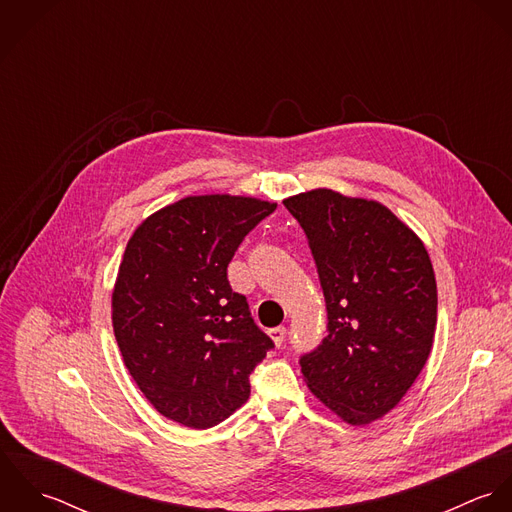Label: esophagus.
<instances>
[{"mask_svg":"<svg viewBox=\"0 0 512 512\" xmlns=\"http://www.w3.org/2000/svg\"><path fill=\"white\" fill-rule=\"evenodd\" d=\"M270 333V337H272V341L276 343V347H282L284 345V341H286V335H288V329L286 327H274V329H270L268 331Z\"/></svg>","mask_w":512,"mask_h":512,"instance_id":"esophagus-1","label":"esophagus"}]
</instances>
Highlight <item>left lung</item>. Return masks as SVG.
<instances>
[{
  "instance_id": "1",
  "label": "left lung",
  "mask_w": 512,
  "mask_h": 512,
  "mask_svg": "<svg viewBox=\"0 0 512 512\" xmlns=\"http://www.w3.org/2000/svg\"><path fill=\"white\" fill-rule=\"evenodd\" d=\"M303 228L327 303V337L299 365L353 426L390 412L426 365L438 288L422 240L376 201L315 189L284 201Z\"/></svg>"
}]
</instances>
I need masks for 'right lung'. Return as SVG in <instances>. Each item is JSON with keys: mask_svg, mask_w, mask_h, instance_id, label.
<instances>
[{"mask_svg": "<svg viewBox=\"0 0 512 512\" xmlns=\"http://www.w3.org/2000/svg\"><path fill=\"white\" fill-rule=\"evenodd\" d=\"M252 197H185L132 234L112 293L114 335L153 408L207 430L250 396L274 341L232 292L226 268L244 236L276 211Z\"/></svg>", "mask_w": 512, "mask_h": 512, "instance_id": "right-lung-1", "label": "right lung"}]
</instances>
